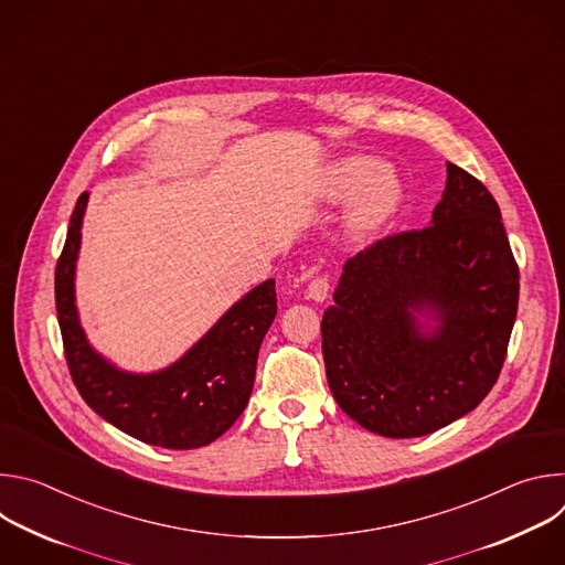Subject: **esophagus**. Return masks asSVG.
<instances>
[{"label":"esophagus","mask_w":565,"mask_h":565,"mask_svg":"<svg viewBox=\"0 0 565 565\" xmlns=\"http://www.w3.org/2000/svg\"><path fill=\"white\" fill-rule=\"evenodd\" d=\"M329 277L327 275H317L310 279L308 288H306V295L315 301H324L329 297Z\"/></svg>","instance_id":"esophagus-1"}]
</instances>
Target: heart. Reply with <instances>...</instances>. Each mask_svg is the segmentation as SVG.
Listing matches in <instances>:
<instances>
[{"mask_svg": "<svg viewBox=\"0 0 565 565\" xmlns=\"http://www.w3.org/2000/svg\"><path fill=\"white\" fill-rule=\"evenodd\" d=\"M329 194L338 201L360 194L347 221L349 232L358 238L382 230L402 203L399 183L384 174V163L369 156H353L335 166L329 174Z\"/></svg>", "mask_w": 565, "mask_h": 565, "instance_id": "b5f03b06", "label": "heart"}]
</instances>
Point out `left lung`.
Wrapping results in <instances>:
<instances>
[{"mask_svg":"<svg viewBox=\"0 0 565 565\" xmlns=\"http://www.w3.org/2000/svg\"><path fill=\"white\" fill-rule=\"evenodd\" d=\"M321 319L340 409L386 438H418L476 409L499 380L519 308V266L490 190L447 163L431 223L344 264ZM437 327L429 333L417 315Z\"/></svg>","mask_w":565,"mask_h":565,"instance_id":"8db88e82","label":"left lung"}]
</instances>
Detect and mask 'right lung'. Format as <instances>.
<instances>
[{
    "mask_svg": "<svg viewBox=\"0 0 565 565\" xmlns=\"http://www.w3.org/2000/svg\"><path fill=\"white\" fill-rule=\"evenodd\" d=\"M87 201L89 192L79 194L55 266V308L73 384L98 416L140 443L205 447L248 405L259 347L277 315L275 279L241 297L172 366L149 375L120 371L92 349L75 310L73 277Z\"/></svg>",
    "mask_w": 565,
    "mask_h": 565,
    "instance_id": "1",
    "label": "right lung"
}]
</instances>
